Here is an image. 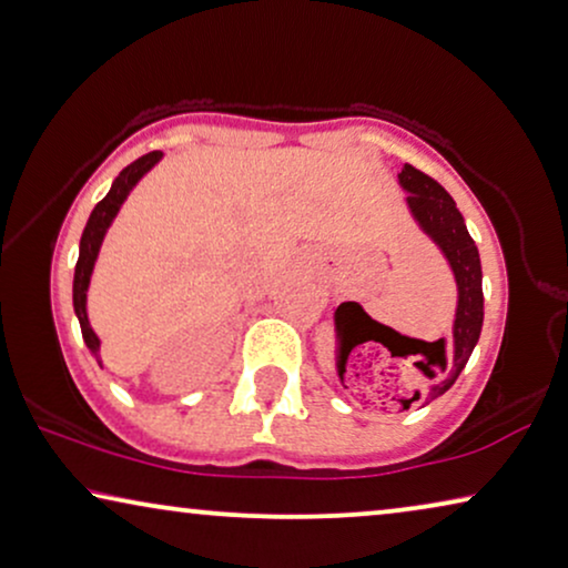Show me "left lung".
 Here are the masks:
<instances>
[{"label": "left lung", "mask_w": 568, "mask_h": 568, "mask_svg": "<svg viewBox=\"0 0 568 568\" xmlns=\"http://www.w3.org/2000/svg\"><path fill=\"white\" fill-rule=\"evenodd\" d=\"M399 184L407 192V207L413 212L433 243L443 251L448 258L450 271L456 276L458 286V304H456V320H454V341L446 343V338L435 341L440 348V379L430 384L425 394V405L440 394H446L458 374L464 372L468 356H471L476 341H479L481 323H484V294H481V261L479 251L468 235L466 223L458 212L454 196L443 189L435 179H430L423 171L405 163L399 171ZM415 399H420V392H415L413 399H402V407H409Z\"/></svg>", "instance_id": "obj_1"}]
</instances>
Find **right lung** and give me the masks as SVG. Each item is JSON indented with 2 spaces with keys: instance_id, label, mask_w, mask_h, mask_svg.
Wrapping results in <instances>:
<instances>
[{
  "instance_id": "right-lung-1",
  "label": "right lung",
  "mask_w": 568,
  "mask_h": 568,
  "mask_svg": "<svg viewBox=\"0 0 568 568\" xmlns=\"http://www.w3.org/2000/svg\"><path fill=\"white\" fill-rule=\"evenodd\" d=\"M161 159H163V153L153 151V153L141 155V159L122 169L120 176L112 182V189L106 192L104 200L92 210V215H89V220H87L84 233H81L79 261H77V271H73V312H77L81 335H84L87 348L92 351L97 364H100V338H97V333L92 331V325H89V317H87V290H89V282H92L97 256H100L106 227H110L112 220L118 217L122 202L128 200V194L133 192V186L141 182V179Z\"/></svg>"
}]
</instances>
